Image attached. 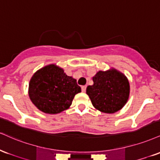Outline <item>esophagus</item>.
<instances>
[{"label":"esophagus","mask_w":160,"mask_h":160,"mask_svg":"<svg viewBox=\"0 0 160 160\" xmlns=\"http://www.w3.org/2000/svg\"><path fill=\"white\" fill-rule=\"evenodd\" d=\"M86 88H87V86H86V85L82 86V92H85V91H86Z\"/></svg>","instance_id":"1"}]
</instances>
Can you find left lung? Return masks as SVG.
Here are the masks:
<instances>
[{"label": "left lung", "mask_w": 160, "mask_h": 160, "mask_svg": "<svg viewBox=\"0 0 160 160\" xmlns=\"http://www.w3.org/2000/svg\"><path fill=\"white\" fill-rule=\"evenodd\" d=\"M93 85L86 93L93 107L103 113L113 114L121 110L128 101L130 86L127 77L118 69L99 70L93 77Z\"/></svg>", "instance_id": "left-lung-1"}]
</instances>
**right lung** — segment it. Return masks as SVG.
I'll return each instance as SVG.
<instances>
[{
  "mask_svg": "<svg viewBox=\"0 0 160 160\" xmlns=\"http://www.w3.org/2000/svg\"><path fill=\"white\" fill-rule=\"evenodd\" d=\"M82 91L76 79L63 69L52 63L42 67L31 77L28 95L41 112L54 114L68 109L77 93Z\"/></svg>",
  "mask_w": 160,
  "mask_h": 160,
  "instance_id": "right-lung-1",
  "label": "right lung"
}]
</instances>
